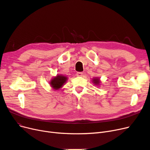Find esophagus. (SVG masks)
I'll return each instance as SVG.
<instances>
[{
	"label": "esophagus",
	"mask_w": 150,
	"mask_h": 150,
	"mask_svg": "<svg viewBox=\"0 0 150 150\" xmlns=\"http://www.w3.org/2000/svg\"><path fill=\"white\" fill-rule=\"evenodd\" d=\"M76 75L77 76H81L82 75H83V73H81V72H77Z\"/></svg>",
	"instance_id": "1"
}]
</instances>
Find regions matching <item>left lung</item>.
<instances>
[{
	"mask_svg": "<svg viewBox=\"0 0 150 150\" xmlns=\"http://www.w3.org/2000/svg\"><path fill=\"white\" fill-rule=\"evenodd\" d=\"M92 82H93V83L95 85L100 86V83H101V81H100V78H98V77H95V78H93L92 79Z\"/></svg>",
	"mask_w": 150,
	"mask_h": 150,
	"instance_id": "1",
	"label": "left lung"
}]
</instances>
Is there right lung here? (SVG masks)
<instances>
[{
	"instance_id": "1",
	"label": "right lung",
	"mask_w": 150,
	"mask_h": 150,
	"mask_svg": "<svg viewBox=\"0 0 150 150\" xmlns=\"http://www.w3.org/2000/svg\"><path fill=\"white\" fill-rule=\"evenodd\" d=\"M68 80V77L63 75L57 74L56 76H54L50 81V85L51 87L55 90H58L62 88L66 81Z\"/></svg>"
}]
</instances>
